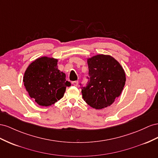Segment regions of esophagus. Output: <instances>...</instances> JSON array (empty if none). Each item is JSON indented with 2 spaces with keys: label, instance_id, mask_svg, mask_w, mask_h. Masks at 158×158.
Listing matches in <instances>:
<instances>
[{
  "label": "esophagus",
  "instance_id": "34e87169",
  "mask_svg": "<svg viewBox=\"0 0 158 158\" xmlns=\"http://www.w3.org/2000/svg\"><path fill=\"white\" fill-rule=\"evenodd\" d=\"M78 83H79V82H78V81H73L72 82V84H73L74 86H75V87H77L78 85Z\"/></svg>",
  "mask_w": 158,
  "mask_h": 158
}]
</instances>
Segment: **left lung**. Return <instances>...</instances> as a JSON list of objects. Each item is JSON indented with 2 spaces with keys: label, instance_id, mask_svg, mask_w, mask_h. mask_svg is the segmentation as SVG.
<instances>
[{
  "label": "left lung",
  "instance_id": "obj_1",
  "mask_svg": "<svg viewBox=\"0 0 158 158\" xmlns=\"http://www.w3.org/2000/svg\"><path fill=\"white\" fill-rule=\"evenodd\" d=\"M89 81L81 93L87 104L95 109L110 106L123 91L125 71L120 63L110 55L98 54L87 58Z\"/></svg>",
  "mask_w": 158,
  "mask_h": 158
}]
</instances>
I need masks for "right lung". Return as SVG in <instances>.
Instances as JSON below:
<instances>
[{"mask_svg": "<svg viewBox=\"0 0 158 158\" xmlns=\"http://www.w3.org/2000/svg\"><path fill=\"white\" fill-rule=\"evenodd\" d=\"M58 60L43 56L35 60L27 67L23 82L31 98L40 106H48L64 97L71 83L65 73L58 69Z\"/></svg>", "mask_w": 158, "mask_h": 158, "instance_id": "right-lung-1", "label": "right lung"}]
</instances>
